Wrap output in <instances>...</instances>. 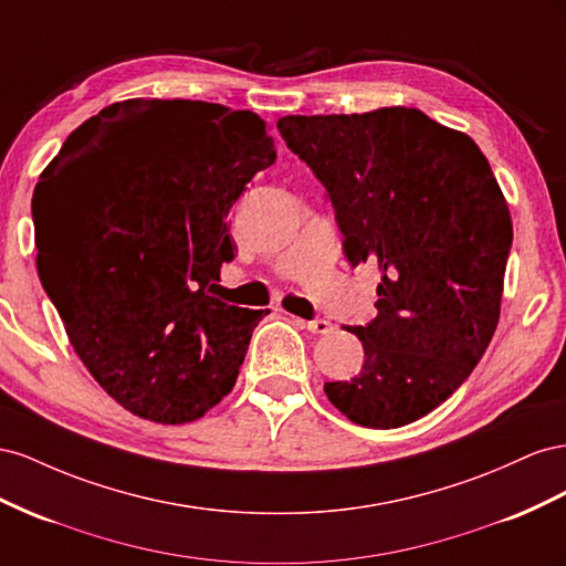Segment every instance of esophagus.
I'll return each mask as SVG.
<instances>
[{
	"label": "esophagus",
	"instance_id": "34e87169",
	"mask_svg": "<svg viewBox=\"0 0 566 566\" xmlns=\"http://www.w3.org/2000/svg\"><path fill=\"white\" fill-rule=\"evenodd\" d=\"M303 325L308 327V332H313V334H329L334 329L332 322L329 319H322V317L311 319V322H303Z\"/></svg>",
	"mask_w": 566,
	"mask_h": 566
}]
</instances>
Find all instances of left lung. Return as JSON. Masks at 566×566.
Here are the masks:
<instances>
[{
    "label": "left lung",
    "instance_id": "1",
    "mask_svg": "<svg viewBox=\"0 0 566 566\" xmlns=\"http://www.w3.org/2000/svg\"><path fill=\"white\" fill-rule=\"evenodd\" d=\"M277 127L325 185L348 261L381 274L377 317L348 327L365 365L325 394L360 427L410 424L472 375L497 327L512 247L503 191L472 137L417 108Z\"/></svg>",
    "mask_w": 566,
    "mask_h": 566
}]
</instances>
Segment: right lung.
<instances>
[{"instance_id":"add662e5","label":"right lung","mask_w":566,"mask_h":566,"mask_svg":"<svg viewBox=\"0 0 566 566\" xmlns=\"http://www.w3.org/2000/svg\"><path fill=\"white\" fill-rule=\"evenodd\" d=\"M268 123L125 99L69 135L32 197L38 272L77 358L137 417L187 424L232 391L268 311L220 301L228 213L274 164Z\"/></svg>"}]
</instances>
